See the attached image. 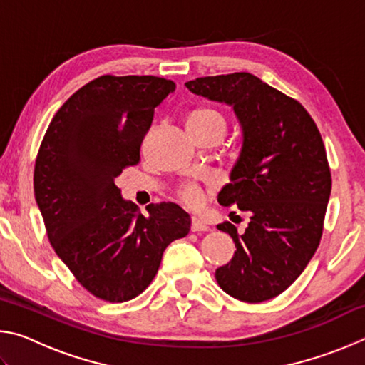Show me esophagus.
<instances>
[{
  "label": "esophagus",
  "instance_id": "34e87169",
  "mask_svg": "<svg viewBox=\"0 0 365 365\" xmlns=\"http://www.w3.org/2000/svg\"><path fill=\"white\" fill-rule=\"evenodd\" d=\"M207 230H209V225L206 222H202L196 217L191 219V232H207Z\"/></svg>",
  "mask_w": 365,
  "mask_h": 365
}]
</instances>
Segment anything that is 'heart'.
Segmentation results:
<instances>
[{
    "label": "heart",
    "mask_w": 365,
    "mask_h": 365,
    "mask_svg": "<svg viewBox=\"0 0 365 365\" xmlns=\"http://www.w3.org/2000/svg\"><path fill=\"white\" fill-rule=\"evenodd\" d=\"M187 125H214L225 130V120L219 110L212 108H200L190 114ZM182 200L190 206H197L202 200L201 188L196 183H188L180 190Z\"/></svg>",
    "instance_id": "b5f03b06"
}]
</instances>
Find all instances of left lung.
Returning a JSON list of instances; mask_svg holds the SVG:
<instances>
[{"instance_id": "8db88e82", "label": "left lung", "mask_w": 365, "mask_h": 365, "mask_svg": "<svg viewBox=\"0 0 365 365\" xmlns=\"http://www.w3.org/2000/svg\"><path fill=\"white\" fill-rule=\"evenodd\" d=\"M185 85L232 106L242 128L230 183L217 201L248 212L250 224L242 235L230 222L219 225L237 251L215 270V280L240 301L275 298L302 274L322 237L331 191L322 137L298 101L252 73L200 77Z\"/></svg>"}]
</instances>
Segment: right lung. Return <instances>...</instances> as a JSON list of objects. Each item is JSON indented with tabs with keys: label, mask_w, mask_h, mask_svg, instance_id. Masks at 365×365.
<instances>
[{
	"label": "right lung",
	"mask_w": 365,
	"mask_h": 365,
	"mask_svg": "<svg viewBox=\"0 0 365 365\" xmlns=\"http://www.w3.org/2000/svg\"><path fill=\"white\" fill-rule=\"evenodd\" d=\"M175 83L153 76H103L77 90L53 117L35 163V200L49 243L96 298L138 296L163 252L187 237L191 219L174 202L137 212L115 178L140 160L154 109Z\"/></svg>",
	"instance_id": "right-lung-1"
}]
</instances>
